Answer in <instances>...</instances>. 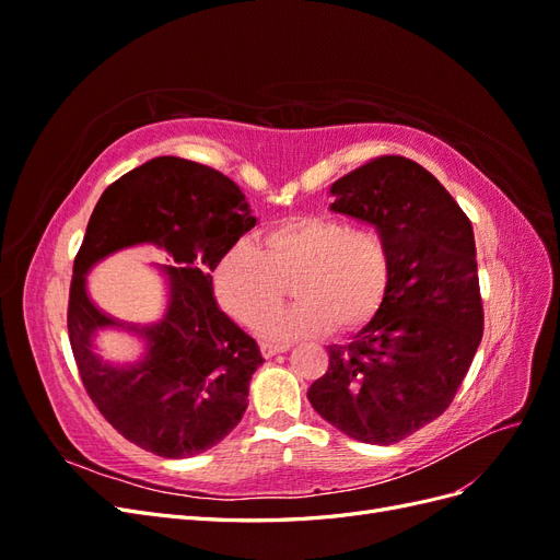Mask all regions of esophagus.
Here are the masks:
<instances>
[{"label": "esophagus", "mask_w": 560, "mask_h": 560, "mask_svg": "<svg viewBox=\"0 0 560 560\" xmlns=\"http://www.w3.org/2000/svg\"><path fill=\"white\" fill-rule=\"evenodd\" d=\"M290 350V346H282V343H261V354L268 360L273 358V354H280V352H287Z\"/></svg>", "instance_id": "1"}]
</instances>
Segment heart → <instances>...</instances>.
<instances>
[{
  "mask_svg": "<svg viewBox=\"0 0 560 560\" xmlns=\"http://www.w3.org/2000/svg\"><path fill=\"white\" fill-rule=\"evenodd\" d=\"M389 252L376 229H350L327 214L282 219L259 235V249L233 245L212 280L224 311L252 325L272 310L293 280L298 301L259 322L266 338H296L360 329L381 306Z\"/></svg>",
  "mask_w": 560,
  "mask_h": 560,
  "instance_id": "1",
  "label": "heart"
}]
</instances>
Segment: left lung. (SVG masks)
Returning a JSON list of instances; mask_svg holds the SVG:
<instances>
[{
	"label": "left lung",
	"mask_w": 560,
	"mask_h": 560,
	"mask_svg": "<svg viewBox=\"0 0 560 560\" xmlns=\"http://www.w3.org/2000/svg\"><path fill=\"white\" fill-rule=\"evenodd\" d=\"M329 194L331 212L383 235L389 278L374 317L327 348L308 399L336 430L389 446L448 409L481 343L474 231L439 179L404 156L369 161Z\"/></svg>",
	"instance_id": "8db88e82"
}]
</instances>
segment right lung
<instances>
[{
  "label": "right lung",
  "mask_w": 560,
  "mask_h": 560,
  "mask_svg": "<svg viewBox=\"0 0 560 560\" xmlns=\"http://www.w3.org/2000/svg\"><path fill=\"white\" fill-rule=\"evenodd\" d=\"M257 226L249 202L222 173L179 156L142 163L107 186L74 259L67 331L97 411L128 442L161 457H191L238 425L261 350L217 306L212 270ZM154 244L174 259L161 320L135 326L107 316L88 294V273L112 253ZM116 328L145 350L130 365L98 358L94 338Z\"/></svg>",
  "instance_id": "add662e5"
}]
</instances>
